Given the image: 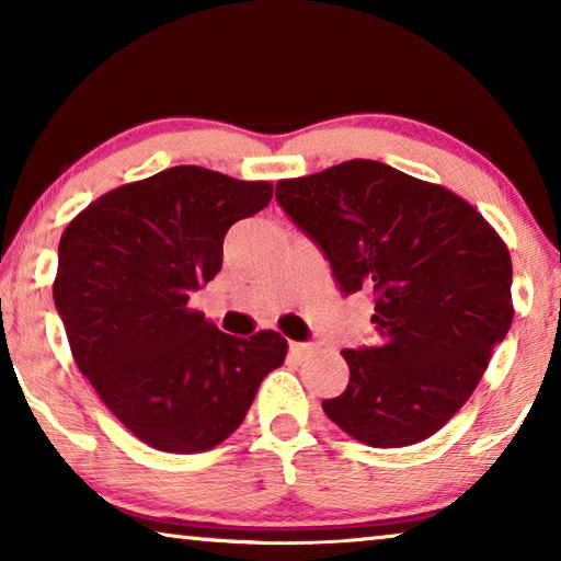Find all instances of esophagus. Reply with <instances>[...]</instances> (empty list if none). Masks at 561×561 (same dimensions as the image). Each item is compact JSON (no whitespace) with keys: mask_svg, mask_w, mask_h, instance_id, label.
<instances>
[{"mask_svg":"<svg viewBox=\"0 0 561 561\" xmlns=\"http://www.w3.org/2000/svg\"><path fill=\"white\" fill-rule=\"evenodd\" d=\"M314 348H317L314 344H299V341H291V344H289V354L297 356V358H304V356H309Z\"/></svg>","mask_w":561,"mask_h":561,"instance_id":"obj_1","label":"esophagus"}]
</instances>
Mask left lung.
Segmentation results:
<instances>
[{
	"label": "left lung",
	"instance_id": "obj_1",
	"mask_svg": "<svg viewBox=\"0 0 561 561\" xmlns=\"http://www.w3.org/2000/svg\"><path fill=\"white\" fill-rule=\"evenodd\" d=\"M277 203L327 254L344 294H374V346L344 348L348 386L321 408L371 448L438 433L512 324V260L448 187L378 160L279 180Z\"/></svg>",
	"mask_w": 561,
	"mask_h": 561
}]
</instances>
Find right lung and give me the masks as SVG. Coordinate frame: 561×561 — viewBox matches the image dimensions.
<instances>
[{
    "mask_svg": "<svg viewBox=\"0 0 561 561\" xmlns=\"http://www.w3.org/2000/svg\"><path fill=\"white\" fill-rule=\"evenodd\" d=\"M270 201L267 180L175 165L101 195L61 234L54 301L76 366L150 448L220 445L284 364L277 331L230 336L187 304L220 272L227 230Z\"/></svg>",
    "mask_w": 561,
    "mask_h": 561,
    "instance_id": "obj_1",
    "label": "right lung"
}]
</instances>
